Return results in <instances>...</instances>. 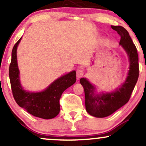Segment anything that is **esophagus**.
<instances>
[{
    "label": "esophagus",
    "mask_w": 146,
    "mask_h": 146,
    "mask_svg": "<svg viewBox=\"0 0 146 146\" xmlns=\"http://www.w3.org/2000/svg\"><path fill=\"white\" fill-rule=\"evenodd\" d=\"M76 75H77V78L78 79L82 78V77H83L84 75V71L82 69H79L77 71V73H76Z\"/></svg>",
    "instance_id": "34e87169"
}]
</instances>
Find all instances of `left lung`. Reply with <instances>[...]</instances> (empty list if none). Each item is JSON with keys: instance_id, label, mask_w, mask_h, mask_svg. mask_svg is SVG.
Masks as SVG:
<instances>
[{"instance_id": "left-lung-1", "label": "left lung", "mask_w": 146, "mask_h": 146, "mask_svg": "<svg viewBox=\"0 0 146 146\" xmlns=\"http://www.w3.org/2000/svg\"><path fill=\"white\" fill-rule=\"evenodd\" d=\"M121 37L119 44L129 58V71L126 80L121 86L110 93H96L95 87L86 78L80 79L85 93V106L89 115L95 117H108L125 105L130 96L139 78V58L137 48L127 30L121 26H113Z\"/></svg>"}]
</instances>
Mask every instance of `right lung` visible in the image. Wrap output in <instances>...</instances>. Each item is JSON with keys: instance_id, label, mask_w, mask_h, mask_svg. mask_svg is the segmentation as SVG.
<instances>
[{"instance_id": "1", "label": "right lung", "mask_w": 146, "mask_h": 146, "mask_svg": "<svg viewBox=\"0 0 146 146\" xmlns=\"http://www.w3.org/2000/svg\"><path fill=\"white\" fill-rule=\"evenodd\" d=\"M21 38L12 49L9 69L10 83L15 101L19 106L33 116L44 119L54 118L60 113V99L62 93L76 82V72L73 71L58 78L43 91L33 93L24 90L21 86L17 62V47Z\"/></svg>"}]
</instances>
